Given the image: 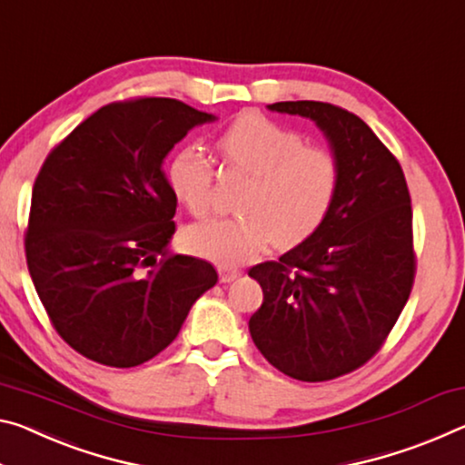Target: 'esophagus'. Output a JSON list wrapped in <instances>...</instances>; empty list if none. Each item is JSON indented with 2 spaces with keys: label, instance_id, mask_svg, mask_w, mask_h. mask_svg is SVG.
<instances>
[{
  "label": "esophagus",
  "instance_id": "esophagus-1",
  "mask_svg": "<svg viewBox=\"0 0 465 465\" xmlns=\"http://www.w3.org/2000/svg\"><path fill=\"white\" fill-rule=\"evenodd\" d=\"M217 272H219V282H221V283H232V282H235V279H238V277L242 275L240 269L225 267V264H219Z\"/></svg>",
  "mask_w": 465,
  "mask_h": 465
}]
</instances>
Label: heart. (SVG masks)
Listing matches in <instances>:
<instances>
[{
  "label": "heart",
  "mask_w": 465,
  "mask_h": 465,
  "mask_svg": "<svg viewBox=\"0 0 465 465\" xmlns=\"http://www.w3.org/2000/svg\"><path fill=\"white\" fill-rule=\"evenodd\" d=\"M219 151L252 183L240 203L244 215L209 219L186 232L198 256L235 267L259 256L272 240L279 246L298 244L325 221L339 190L337 157L325 146L306 144L300 132L246 114L223 132ZM165 175L183 209L194 217L209 213L215 172L198 146L175 151Z\"/></svg>",
  "instance_id": "1"
}]
</instances>
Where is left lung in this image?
<instances>
[{
	"instance_id": "left-lung-1",
	"label": "left lung",
	"mask_w": 465,
	"mask_h": 465,
	"mask_svg": "<svg viewBox=\"0 0 465 465\" xmlns=\"http://www.w3.org/2000/svg\"><path fill=\"white\" fill-rule=\"evenodd\" d=\"M269 109L319 126L337 157L339 190L302 244L248 271L262 287V306L248 329L287 377L331 381L381 350L410 298L416 275L410 190L400 161L358 115L321 101Z\"/></svg>"
}]
</instances>
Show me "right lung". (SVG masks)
I'll return each instance as SVG.
<instances>
[{
  "label": "right lung",
  "instance_id": "obj_1",
  "mask_svg": "<svg viewBox=\"0 0 465 465\" xmlns=\"http://www.w3.org/2000/svg\"><path fill=\"white\" fill-rule=\"evenodd\" d=\"M215 122L178 99L109 103L74 128L33 186L26 264L51 325L93 362L132 368L178 337L217 283L211 262L173 254L163 159Z\"/></svg>",
  "mask_w": 465,
  "mask_h": 465
}]
</instances>
